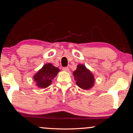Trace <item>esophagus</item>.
<instances>
[{"label": "esophagus", "instance_id": "esophagus-1", "mask_svg": "<svg viewBox=\"0 0 133 133\" xmlns=\"http://www.w3.org/2000/svg\"><path fill=\"white\" fill-rule=\"evenodd\" d=\"M63 70L64 71H69V69L68 68V67H63Z\"/></svg>", "mask_w": 133, "mask_h": 133}]
</instances>
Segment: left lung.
Segmentation results:
<instances>
[{"label":"left lung","instance_id":"obj_1","mask_svg":"<svg viewBox=\"0 0 133 133\" xmlns=\"http://www.w3.org/2000/svg\"><path fill=\"white\" fill-rule=\"evenodd\" d=\"M74 79L76 81V84L83 90H89L94 86L95 78L93 74L84 65L79 64L77 69L73 71Z\"/></svg>","mask_w":133,"mask_h":133}]
</instances>
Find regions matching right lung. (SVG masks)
Instances as JSON below:
<instances>
[{
    "label": "right lung",
    "instance_id": "right-lung-1",
    "mask_svg": "<svg viewBox=\"0 0 133 133\" xmlns=\"http://www.w3.org/2000/svg\"><path fill=\"white\" fill-rule=\"evenodd\" d=\"M59 71L60 69L52 64L47 63L33 76V78L39 88L46 89L51 84L52 80Z\"/></svg>",
    "mask_w": 133,
    "mask_h": 133
}]
</instances>
